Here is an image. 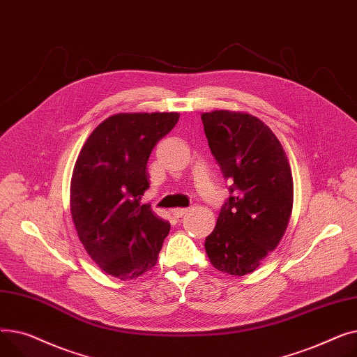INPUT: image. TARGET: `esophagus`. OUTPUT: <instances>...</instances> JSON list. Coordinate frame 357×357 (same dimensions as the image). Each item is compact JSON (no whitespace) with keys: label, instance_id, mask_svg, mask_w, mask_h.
Returning a JSON list of instances; mask_svg holds the SVG:
<instances>
[{"label":"esophagus","instance_id":"1","mask_svg":"<svg viewBox=\"0 0 357 357\" xmlns=\"http://www.w3.org/2000/svg\"><path fill=\"white\" fill-rule=\"evenodd\" d=\"M186 213H188V208H175V210L172 211L174 217H176V218H181V217H183Z\"/></svg>","mask_w":357,"mask_h":357}]
</instances>
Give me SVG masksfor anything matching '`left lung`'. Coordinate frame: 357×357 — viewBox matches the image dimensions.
Segmentation results:
<instances>
[{
    "mask_svg": "<svg viewBox=\"0 0 357 357\" xmlns=\"http://www.w3.org/2000/svg\"><path fill=\"white\" fill-rule=\"evenodd\" d=\"M201 120L224 179L233 182L205 252L215 269L243 276L260 266L287 231L294 204L291 166L273 131L255 116L217 109Z\"/></svg>",
    "mask_w": 357,
    "mask_h": 357,
    "instance_id": "1",
    "label": "left lung"
}]
</instances>
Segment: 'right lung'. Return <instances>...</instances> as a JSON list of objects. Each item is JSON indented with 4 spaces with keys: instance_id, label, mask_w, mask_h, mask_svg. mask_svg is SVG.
Returning a JSON list of instances; mask_svg holds the SVG:
<instances>
[{
    "instance_id": "add662e5",
    "label": "right lung",
    "mask_w": 357,
    "mask_h": 357,
    "mask_svg": "<svg viewBox=\"0 0 357 357\" xmlns=\"http://www.w3.org/2000/svg\"><path fill=\"white\" fill-rule=\"evenodd\" d=\"M178 112H120L92 131L75 162L70 214L89 257L108 275L135 279L152 269L171 224L149 204L146 165Z\"/></svg>"
}]
</instances>
